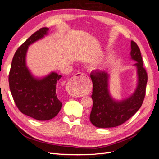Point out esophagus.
I'll return each mask as SVG.
<instances>
[{
    "label": "esophagus",
    "instance_id": "esophagus-1",
    "mask_svg": "<svg viewBox=\"0 0 159 159\" xmlns=\"http://www.w3.org/2000/svg\"><path fill=\"white\" fill-rule=\"evenodd\" d=\"M89 79V77L84 73H77L72 77L69 81L68 93L73 97H77L79 95L77 89L82 86L84 83Z\"/></svg>",
    "mask_w": 159,
    "mask_h": 159
}]
</instances>
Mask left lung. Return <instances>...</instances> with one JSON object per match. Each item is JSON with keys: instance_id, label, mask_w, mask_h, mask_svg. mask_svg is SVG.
<instances>
[{"instance_id": "left-lung-1", "label": "left lung", "mask_w": 159, "mask_h": 159, "mask_svg": "<svg viewBox=\"0 0 159 159\" xmlns=\"http://www.w3.org/2000/svg\"><path fill=\"white\" fill-rule=\"evenodd\" d=\"M131 58L137 62L138 85L131 97L120 102L111 98L108 91V74L95 70L90 73L93 81V105L90 116L92 124L98 128H111L120 125L138 111L144 100L148 74L143 66L142 54L138 45L131 41Z\"/></svg>"}]
</instances>
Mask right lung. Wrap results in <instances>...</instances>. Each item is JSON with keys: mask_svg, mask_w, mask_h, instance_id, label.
I'll return each instance as SVG.
<instances>
[{"mask_svg": "<svg viewBox=\"0 0 159 159\" xmlns=\"http://www.w3.org/2000/svg\"><path fill=\"white\" fill-rule=\"evenodd\" d=\"M49 29L35 32L16 50L9 74V89L19 110L37 120H48L58 114L62 103L56 94L61 75L56 73L41 80L35 79L28 70L25 58L29 45L47 34Z\"/></svg>", "mask_w": 159, "mask_h": 159, "instance_id": "add662e5", "label": "right lung"}]
</instances>
